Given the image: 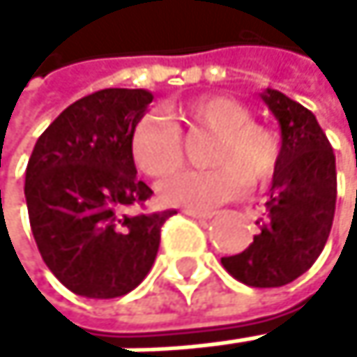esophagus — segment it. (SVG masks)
Segmentation results:
<instances>
[{
  "instance_id": "obj_1",
  "label": "esophagus",
  "mask_w": 357,
  "mask_h": 357,
  "mask_svg": "<svg viewBox=\"0 0 357 357\" xmlns=\"http://www.w3.org/2000/svg\"><path fill=\"white\" fill-rule=\"evenodd\" d=\"M184 214H186V216H192V218H197V220H210V218L214 216V212H203V210H192V208H186Z\"/></svg>"
}]
</instances>
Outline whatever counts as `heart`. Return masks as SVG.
Instances as JSON below:
<instances>
[{
	"mask_svg": "<svg viewBox=\"0 0 357 357\" xmlns=\"http://www.w3.org/2000/svg\"><path fill=\"white\" fill-rule=\"evenodd\" d=\"M175 115L188 128L212 130L210 169L177 171L158 186L160 199L169 205L205 210L242 192L244 184L270 182L280 158L278 135L250 119V111L229 96H199ZM130 156L137 169L149 177H162L182 162V132L162 117H145L132 130Z\"/></svg>",
	"mask_w": 357,
	"mask_h": 357,
	"instance_id": "1",
	"label": "heart"
}]
</instances>
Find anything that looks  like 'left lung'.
I'll return each mask as SVG.
<instances>
[{
	"label": "left lung",
	"mask_w": 357,
	"mask_h": 357,
	"mask_svg": "<svg viewBox=\"0 0 357 357\" xmlns=\"http://www.w3.org/2000/svg\"><path fill=\"white\" fill-rule=\"evenodd\" d=\"M280 124L282 145L259 233L225 270L248 287H282L321 255L336 210V158L317 117L276 89L261 93Z\"/></svg>",
	"instance_id": "1"
}]
</instances>
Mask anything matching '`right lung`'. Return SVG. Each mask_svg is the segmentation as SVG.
I'll return each mask as SVG.
<instances>
[{
  "mask_svg": "<svg viewBox=\"0 0 357 357\" xmlns=\"http://www.w3.org/2000/svg\"><path fill=\"white\" fill-rule=\"evenodd\" d=\"M154 96L100 89L77 100L40 135L25 171L33 240L73 294L107 300L152 270L160 227L173 210L141 212L152 188L137 180L130 137Z\"/></svg>",
  "mask_w": 357,
  "mask_h": 357,
  "instance_id": "add662e5",
  "label": "right lung"
}]
</instances>
